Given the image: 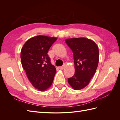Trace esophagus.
<instances>
[{
  "instance_id": "esophagus-1",
  "label": "esophagus",
  "mask_w": 120,
  "mask_h": 120,
  "mask_svg": "<svg viewBox=\"0 0 120 120\" xmlns=\"http://www.w3.org/2000/svg\"><path fill=\"white\" fill-rule=\"evenodd\" d=\"M64 66H61V67H59V68L60 69V70H63V69H64Z\"/></svg>"
}]
</instances>
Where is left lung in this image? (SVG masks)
I'll return each mask as SVG.
<instances>
[{
  "label": "left lung",
  "mask_w": 120,
  "mask_h": 120,
  "mask_svg": "<svg viewBox=\"0 0 120 120\" xmlns=\"http://www.w3.org/2000/svg\"><path fill=\"white\" fill-rule=\"evenodd\" d=\"M66 42L73 52L75 67V75L68 79V82L74 90H81L88 85L95 74L99 49L95 42L86 38H69Z\"/></svg>",
  "instance_id": "1"
}]
</instances>
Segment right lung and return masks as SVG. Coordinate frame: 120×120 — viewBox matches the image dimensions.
<instances>
[{
    "instance_id": "1",
    "label": "right lung",
    "mask_w": 120,
    "mask_h": 120,
    "mask_svg": "<svg viewBox=\"0 0 120 120\" xmlns=\"http://www.w3.org/2000/svg\"><path fill=\"white\" fill-rule=\"evenodd\" d=\"M56 39L46 36H36L28 39L21 50L22 68L31 84L41 91L51 86L56 73L48 52Z\"/></svg>"
}]
</instances>
